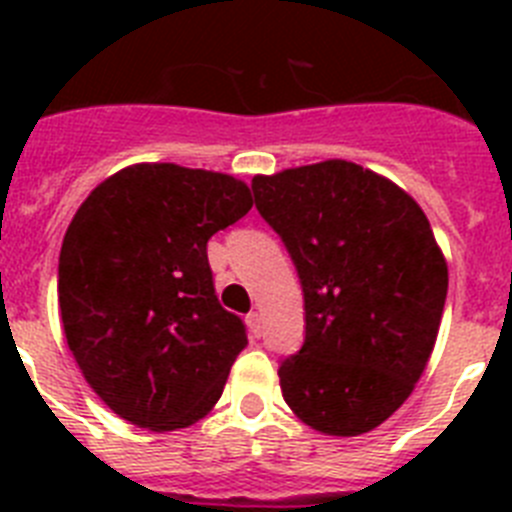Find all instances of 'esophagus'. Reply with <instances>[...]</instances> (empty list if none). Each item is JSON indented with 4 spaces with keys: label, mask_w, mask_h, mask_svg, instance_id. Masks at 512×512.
Segmentation results:
<instances>
[{
    "label": "esophagus",
    "mask_w": 512,
    "mask_h": 512,
    "mask_svg": "<svg viewBox=\"0 0 512 512\" xmlns=\"http://www.w3.org/2000/svg\"><path fill=\"white\" fill-rule=\"evenodd\" d=\"M246 323H248V330H251L253 338H259L261 333H264V315H261L259 310H253L246 315Z\"/></svg>",
    "instance_id": "1"
}]
</instances>
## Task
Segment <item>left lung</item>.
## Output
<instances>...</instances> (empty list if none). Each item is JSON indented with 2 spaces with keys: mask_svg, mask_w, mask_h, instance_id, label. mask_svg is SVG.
<instances>
[{
  "mask_svg": "<svg viewBox=\"0 0 512 512\" xmlns=\"http://www.w3.org/2000/svg\"><path fill=\"white\" fill-rule=\"evenodd\" d=\"M305 297V343L279 366L287 405L328 436H359L408 400L431 359L449 269L410 194L351 161L253 176Z\"/></svg>",
  "mask_w": 512,
  "mask_h": 512,
  "instance_id": "left-lung-1",
  "label": "left lung"
}]
</instances>
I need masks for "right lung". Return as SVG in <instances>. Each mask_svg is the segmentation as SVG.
Wrapping results in <instances>:
<instances>
[{
	"label": "right lung",
	"instance_id": "add662e5",
	"mask_svg": "<svg viewBox=\"0 0 512 512\" xmlns=\"http://www.w3.org/2000/svg\"><path fill=\"white\" fill-rule=\"evenodd\" d=\"M251 205V189L228 174L135 164L76 210L58 259L63 330L120 418L176 431L220 400L248 338L217 300L207 241Z\"/></svg>",
	"mask_w": 512,
	"mask_h": 512
}]
</instances>
